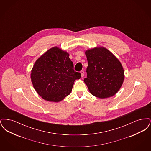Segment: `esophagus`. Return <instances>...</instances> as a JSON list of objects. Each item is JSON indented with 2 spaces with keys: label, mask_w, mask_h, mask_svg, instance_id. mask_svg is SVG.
I'll return each mask as SVG.
<instances>
[{
  "label": "esophagus",
  "mask_w": 151,
  "mask_h": 151,
  "mask_svg": "<svg viewBox=\"0 0 151 151\" xmlns=\"http://www.w3.org/2000/svg\"><path fill=\"white\" fill-rule=\"evenodd\" d=\"M80 73H81V77H83V76H84V71L83 70H82V71H80Z\"/></svg>",
  "instance_id": "34e87169"
}]
</instances>
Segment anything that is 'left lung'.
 I'll return each instance as SVG.
<instances>
[{
	"label": "left lung",
	"mask_w": 151,
	"mask_h": 151,
	"mask_svg": "<svg viewBox=\"0 0 151 151\" xmlns=\"http://www.w3.org/2000/svg\"><path fill=\"white\" fill-rule=\"evenodd\" d=\"M88 66L84 81L90 93L100 99L111 97L122 86L124 71L121 62L105 47L86 51Z\"/></svg>",
	"instance_id": "obj_1"
}]
</instances>
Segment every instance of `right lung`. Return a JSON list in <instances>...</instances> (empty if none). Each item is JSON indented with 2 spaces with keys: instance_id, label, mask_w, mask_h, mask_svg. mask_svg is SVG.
<instances>
[{
  "instance_id": "right-lung-1",
  "label": "right lung",
  "mask_w": 151,
  "mask_h": 151,
  "mask_svg": "<svg viewBox=\"0 0 151 151\" xmlns=\"http://www.w3.org/2000/svg\"><path fill=\"white\" fill-rule=\"evenodd\" d=\"M30 78L36 92L44 100L59 102L71 92L81 73L74 71L69 54L54 47L36 60Z\"/></svg>"
}]
</instances>
